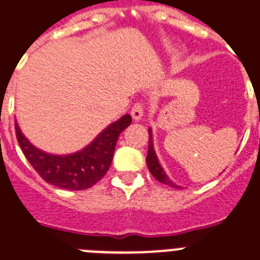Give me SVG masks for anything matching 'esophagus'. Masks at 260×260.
Wrapping results in <instances>:
<instances>
[{
  "label": "esophagus",
  "mask_w": 260,
  "mask_h": 260,
  "mask_svg": "<svg viewBox=\"0 0 260 260\" xmlns=\"http://www.w3.org/2000/svg\"><path fill=\"white\" fill-rule=\"evenodd\" d=\"M143 105L142 104H135L134 106H133L132 109V117L134 121H141L142 117H143V113H145V110H143Z\"/></svg>",
  "instance_id": "obj_1"
}]
</instances>
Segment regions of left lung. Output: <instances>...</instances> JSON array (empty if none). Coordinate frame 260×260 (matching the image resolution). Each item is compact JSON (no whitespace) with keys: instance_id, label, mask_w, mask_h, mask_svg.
<instances>
[{"instance_id":"left-lung-1","label":"left lung","mask_w":260,"mask_h":260,"mask_svg":"<svg viewBox=\"0 0 260 260\" xmlns=\"http://www.w3.org/2000/svg\"><path fill=\"white\" fill-rule=\"evenodd\" d=\"M148 134H150V139H148V152H147V159H146V163H147L148 171L151 172L152 176L156 179L157 181H160L163 184H167L172 188H181L180 185H176L174 181L171 180L168 175L166 174V171L163 170L161 164L159 163V159H157V155L155 152L154 148V142H152V130L151 127H148Z\"/></svg>"}]
</instances>
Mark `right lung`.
<instances>
[{"mask_svg": "<svg viewBox=\"0 0 260 260\" xmlns=\"http://www.w3.org/2000/svg\"><path fill=\"white\" fill-rule=\"evenodd\" d=\"M132 123L128 114L106 126L89 145L67 155L48 154L35 147L15 121V134L26 159L44 181L71 190L88 189L99 183L112 164L118 137Z\"/></svg>", "mask_w": 260, "mask_h": 260, "instance_id": "right-lung-1", "label": "right lung"}]
</instances>
